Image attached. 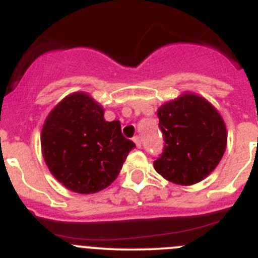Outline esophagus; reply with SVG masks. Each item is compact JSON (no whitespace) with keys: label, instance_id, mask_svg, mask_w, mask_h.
Here are the masks:
<instances>
[{"label":"esophagus","instance_id":"34e87169","mask_svg":"<svg viewBox=\"0 0 258 258\" xmlns=\"http://www.w3.org/2000/svg\"><path fill=\"white\" fill-rule=\"evenodd\" d=\"M133 141H134V143H136V146L138 147V148H141L142 147V142H141V137H138V136H136L133 138Z\"/></svg>","mask_w":258,"mask_h":258}]
</instances>
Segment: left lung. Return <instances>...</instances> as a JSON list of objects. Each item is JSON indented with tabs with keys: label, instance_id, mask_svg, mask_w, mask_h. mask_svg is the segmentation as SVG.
Returning <instances> with one entry per match:
<instances>
[{
	"label": "left lung",
	"instance_id": "1",
	"mask_svg": "<svg viewBox=\"0 0 258 258\" xmlns=\"http://www.w3.org/2000/svg\"><path fill=\"white\" fill-rule=\"evenodd\" d=\"M164 147L154 170L177 185H192L214 171L227 147V129L210 102L183 94L157 111Z\"/></svg>",
	"mask_w": 258,
	"mask_h": 258
}]
</instances>
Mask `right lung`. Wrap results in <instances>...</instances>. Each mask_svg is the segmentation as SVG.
I'll return each instance as SVG.
<instances>
[{"label": "right lung", "instance_id": "add662e5", "mask_svg": "<svg viewBox=\"0 0 258 258\" xmlns=\"http://www.w3.org/2000/svg\"><path fill=\"white\" fill-rule=\"evenodd\" d=\"M41 151L51 175L70 190L95 194L111 185L136 144L121 134L119 120L85 92L68 95L46 117Z\"/></svg>", "mask_w": 258, "mask_h": 258}]
</instances>
